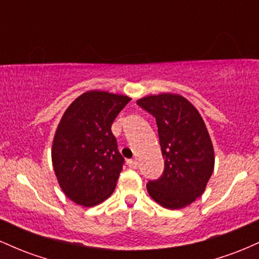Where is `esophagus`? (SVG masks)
I'll use <instances>...</instances> for the list:
<instances>
[{"instance_id":"34e87169","label":"esophagus","mask_w":259,"mask_h":259,"mask_svg":"<svg viewBox=\"0 0 259 259\" xmlns=\"http://www.w3.org/2000/svg\"><path fill=\"white\" fill-rule=\"evenodd\" d=\"M126 164H127V167L132 168V169H136V168L139 167L138 160H135V159H127L126 160Z\"/></svg>"}]
</instances>
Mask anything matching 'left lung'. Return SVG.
<instances>
[{
	"mask_svg": "<svg viewBox=\"0 0 259 259\" xmlns=\"http://www.w3.org/2000/svg\"><path fill=\"white\" fill-rule=\"evenodd\" d=\"M156 118L164 170L147 183L154 201L169 209L191 204L203 194L214 168V151L204 121L183 96L160 94L139 100Z\"/></svg>",
	"mask_w": 259,
	"mask_h": 259,
	"instance_id": "1",
	"label": "left lung"
}]
</instances>
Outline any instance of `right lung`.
Returning <instances> with one entry per match:
<instances>
[{
    "label": "right lung",
    "instance_id": "1",
    "mask_svg": "<svg viewBox=\"0 0 259 259\" xmlns=\"http://www.w3.org/2000/svg\"><path fill=\"white\" fill-rule=\"evenodd\" d=\"M132 100L123 95L88 91L67 108L52 145V163L68 198L91 207L112 195L123 169L112 124Z\"/></svg>",
    "mask_w": 259,
    "mask_h": 259
}]
</instances>
